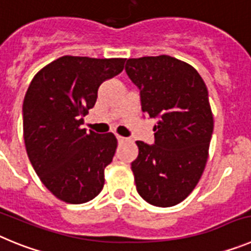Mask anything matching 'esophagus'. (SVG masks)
Returning <instances> with one entry per match:
<instances>
[{
  "instance_id": "34e87169",
  "label": "esophagus",
  "mask_w": 251,
  "mask_h": 251,
  "mask_svg": "<svg viewBox=\"0 0 251 251\" xmlns=\"http://www.w3.org/2000/svg\"><path fill=\"white\" fill-rule=\"evenodd\" d=\"M117 139H118L119 142H124L127 138H124V137H122V136H117Z\"/></svg>"
}]
</instances>
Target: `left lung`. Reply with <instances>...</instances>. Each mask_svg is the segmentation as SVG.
Wrapping results in <instances>:
<instances>
[{"instance_id": "8db88e82", "label": "left lung", "mask_w": 251, "mask_h": 251, "mask_svg": "<svg viewBox=\"0 0 251 251\" xmlns=\"http://www.w3.org/2000/svg\"><path fill=\"white\" fill-rule=\"evenodd\" d=\"M126 72L139 88L143 113L158 119L154 145L136 142L137 191L153 206H175L194 191L208 158L214 117L207 88L194 66L168 55L128 59Z\"/></svg>"}]
</instances>
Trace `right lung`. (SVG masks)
Listing matches in <instances>:
<instances>
[{
    "instance_id": "right-lung-1",
    "label": "right lung",
    "mask_w": 251,
    "mask_h": 251,
    "mask_svg": "<svg viewBox=\"0 0 251 251\" xmlns=\"http://www.w3.org/2000/svg\"><path fill=\"white\" fill-rule=\"evenodd\" d=\"M126 59L65 55L44 66L24 99V141L41 182L59 200L84 203L100 194L104 170L118 141L83 128L98 88L123 70Z\"/></svg>"
}]
</instances>
